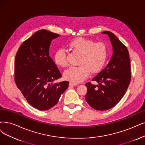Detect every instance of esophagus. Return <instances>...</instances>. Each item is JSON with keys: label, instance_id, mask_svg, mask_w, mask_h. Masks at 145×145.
<instances>
[{"label": "esophagus", "instance_id": "1", "mask_svg": "<svg viewBox=\"0 0 145 145\" xmlns=\"http://www.w3.org/2000/svg\"><path fill=\"white\" fill-rule=\"evenodd\" d=\"M69 85L70 86H77V84H76V83H72V82H70L69 83Z\"/></svg>", "mask_w": 145, "mask_h": 145}]
</instances>
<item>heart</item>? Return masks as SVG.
Masks as SVG:
<instances>
[{
  "mask_svg": "<svg viewBox=\"0 0 145 145\" xmlns=\"http://www.w3.org/2000/svg\"><path fill=\"white\" fill-rule=\"evenodd\" d=\"M69 48L81 54L77 67H71L63 73L64 78L74 83L86 79L91 71L93 73L99 72L105 65L108 55L106 45L101 42L95 43L91 39L78 37L69 43ZM56 64L61 67L67 66L66 52L63 49L57 50L54 56Z\"/></svg>",
  "mask_w": 145,
  "mask_h": 145,
  "instance_id": "1",
  "label": "heart"
}]
</instances>
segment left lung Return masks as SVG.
Segmentation results:
<instances>
[{
	"instance_id": "8db88e82",
	"label": "left lung",
	"mask_w": 145,
	"mask_h": 145,
	"mask_svg": "<svg viewBox=\"0 0 145 145\" xmlns=\"http://www.w3.org/2000/svg\"><path fill=\"white\" fill-rule=\"evenodd\" d=\"M109 36L113 54L106 68L92 79L99 85L87 83L86 101L93 109L105 111L113 108L125 93L131 80L129 53L125 45L112 33H102Z\"/></svg>"
}]
</instances>
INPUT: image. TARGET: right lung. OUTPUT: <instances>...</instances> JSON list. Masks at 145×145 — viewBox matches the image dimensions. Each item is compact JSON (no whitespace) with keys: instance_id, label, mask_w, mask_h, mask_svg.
<instances>
[{"instance_id":"right-lung-1","label":"right lung","mask_w":145,"mask_h":145,"mask_svg":"<svg viewBox=\"0 0 145 145\" xmlns=\"http://www.w3.org/2000/svg\"><path fill=\"white\" fill-rule=\"evenodd\" d=\"M60 36L39 30L21 44L15 56V82L25 99L34 108L48 110L56 105L69 84L54 83L62 75L49 56L52 40Z\"/></svg>"}]
</instances>
